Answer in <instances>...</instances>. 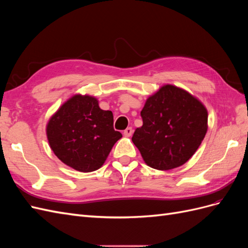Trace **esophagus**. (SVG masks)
<instances>
[{"instance_id": "1", "label": "esophagus", "mask_w": 248, "mask_h": 248, "mask_svg": "<svg viewBox=\"0 0 248 248\" xmlns=\"http://www.w3.org/2000/svg\"><path fill=\"white\" fill-rule=\"evenodd\" d=\"M132 132H133V130H132L131 127H128V128H126V129L124 130V136L127 137V138H129V137H131Z\"/></svg>"}]
</instances>
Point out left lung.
I'll return each instance as SVG.
<instances>
[{
	"instance_id": "obj_1",
	"label": "left lung",
	"mask_w": 248,
	"mask_h": 248,
	"mask_svg": "<svg viewBox=\"0 0 248 248\" xmlns=\"http://www.w3.org/2000/svg\"><path fill=\"white\" fill-rule=\"evenodd\" d=\"M140 116L142 126L134 131L132 141L147 166L159 170L188 161L208 130L206 107L174 85H163L149 96Z\"/></svg>"
}]
</instances>
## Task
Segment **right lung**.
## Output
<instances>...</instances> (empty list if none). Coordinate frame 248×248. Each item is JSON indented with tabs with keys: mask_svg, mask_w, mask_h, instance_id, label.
I'll return each instance as SVG.
<instances>
[{
	"mask_svg": "<svg viewBox=\"0 0 248 248\" xmlns=\"http://www.w3.org/2000/svg\"><path fill=\"white\" fill-rule=\"evenodd\" d=\"M46 137L52 152L66 166L90 172L103 166L122 134L114 129L112 112L101 109L98 99L76 94L50 117Z\"/></svg>",
	"mask_w": 248,
	"mask_h": 248,
	"instance_id": "1",
	"label": "right lung"
}]
</instances>
